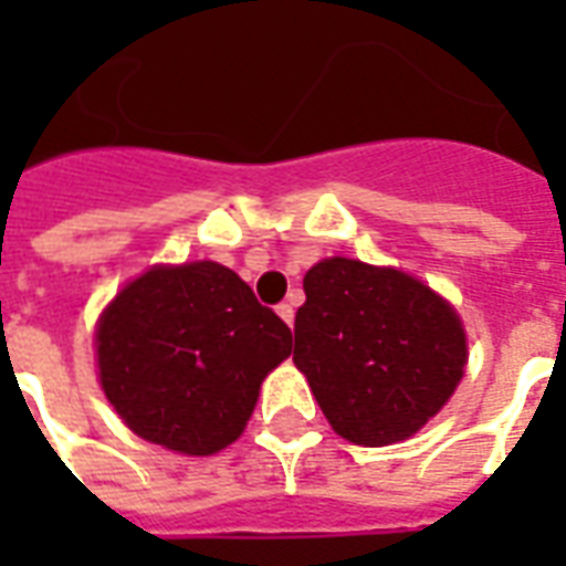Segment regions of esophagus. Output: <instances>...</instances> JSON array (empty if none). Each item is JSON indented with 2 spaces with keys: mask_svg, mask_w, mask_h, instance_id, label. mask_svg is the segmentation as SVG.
<instances>
[{
  "mask_svg": "<svg viewBox=\"0 0 566 566\" xmlns=\"http://www.w3.org/2000/svg\"><path fill=\"white\" fill-rule=\"evenodd\" d=\"M275 312H279V318H282L287 327H294V303H282Z\"/></svg>",
  "mask_w": 566,
  "mask_h": 566,
  "instance_id": "34e87169",
  "label": "esophagus"
}]
</instances>
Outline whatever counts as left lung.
<instances>
[{
    "label": "left lung",
    "instance_id": "8db88e82",
    "mask_svg": "<svg viewBox=\"0 0 566 566\" xmlns=\"http://www.w3.org/2000/svg\"><path fill=\"white\" fill-rule=\"evenodd\" d=\"M294 364L331 427L355 446H394L449 403L467 331L446 296L397 266L318 260L303 279Z\"/></svg>",
    "mask_w": 566,
    "mask_h": 566
}]
</instances>
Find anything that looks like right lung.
I'll return each mask as SVG.
<instances>
[{"instance_id":"right-lung-1","label":"right lung","mask_w":566,"mask_h":566,"mask_svg":"<svg viewBox=\"0 0 566 566\" xmlns=\"http://www.w3.org/2000/svg\"><path fill=\"white\" fill-rule=\"evenodd\" d=\"M93 348L105 400L136 437L209 458L245 433L291 331L233 270L190 260L129 279L99 312Z\"/></svg>"}]
</instances>
